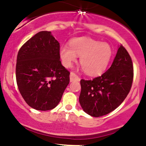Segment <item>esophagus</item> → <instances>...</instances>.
I'll list each match as a JSON object with an SVG mask.
<instances>
[{
  "label": "esophagus",
  "instance_id": "34e87169",
  "mask_svg": "<svg viewBox=\"0 0 146 146\" xmlns=\"http://www.w3.org/2000/svg\"><path fill=\"white\" fill-rule=\"evenodd\" d=\"M80 80V79L79 77L75 74V73H73V72H71V73H70V81L71 82H74V81H77V82H79Z\"/></svg>",
  "mask_w": 146,
  "mask_h": 146
}]
</instances>
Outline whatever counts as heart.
<instances>
[{
    "instance_id": "heart-1",
    "label": "heart",
    "mask_w": 146,
    "mask_h": 146,
    "mask_svg": "<svg viewBox=\"0 0 146 146\" xmlns=\"http://www.w3.org/2000/svg\"><path fill=\"white\" fill-rule=\"evenodd\" d=\"M69 48L62 46L60 56L65 67H70L80 56V63L86 75L95 76L104 71L111 59L113 51L107 43L88 37H78L69 41Z\"/></svg>"
}]
</instances>
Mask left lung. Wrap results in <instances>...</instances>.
Returning a JSON list of instances; mask_svg holds the SVG:
<instances>
[{"label":"left lung","mask_w":146,"mask_h":146,"mask_svg":"<svg viewBox=\"0 0 146 146\" xmlns=\"http://www.w3.org/2000/svg\"><path fill=\"white\" fill-rule=\"evenodd\" d=\"M133 74L131 58L120 45L107 71L92 80L80 81L79 101L84 111L90 116L99 117L116 109L130 92Z\"/></svg>","instance_id":"1"}]
</instances>
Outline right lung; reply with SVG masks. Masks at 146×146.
Instances as JSON below:
<instances>
[{
    "instance_id": "1",
    "label": "right lung",
    "mask_w": 146,
    "mask_h": 146,
    "mask_svg": "<svg viewBox=\"0 0 146 146\" xmlns=\"http://www.w3.org/2000/svg\"><path fill=\"white\" fill-rule=\"evenodd\" d=\"M16 62V82L26 103L43 111L56 107L69 84L70 73L62 65L60 43L51 31H40L27 41Z\"/></svg>"
}]
</instances>
